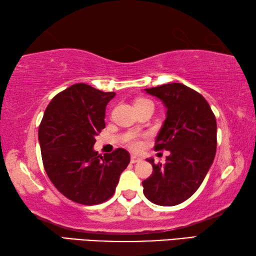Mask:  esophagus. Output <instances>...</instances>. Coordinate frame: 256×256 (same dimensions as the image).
Wrapping results in <instances>:
<instances>
[{
  "label": "esophagus",
  "instance_id": "34e87169",
  "mask_svg": "<svg viewBox=\"0 0 256 256\" xmlns=\"http://www.w3.org/2000/svg\"><path fill=\"white\" fill-rule=\"evenodd\" d=\"M142 160V158H140V156H136V155H132V158H130V162L132 163V164H135V163H138V162H140Z\"/></svg>",
  "mask_w": 256,
  "mask_h": 256
}]
</instances>
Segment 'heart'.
Listing matches in <instances>:
<instances>
[{
    "label": "heart",
    "mask_w": 256,
    "mask_h": 256,
    "mask_svg": "<svg viewBox=\"0 0 256 256\" xmlns=\"http://www.w3.org/2000/svg\"><path fill=\"white\" fill-rule=\"evenodd\" d=\"M137 102H150V101L145 100V98H140V100H138ZM126 142H127V145L132 150H137L138 147L140 146V140H138L136 135H129L127 137V140H126Z\"/></svg>",
    "instance_id": "1"
}]
</instances>
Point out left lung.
I'll return each mask as SVG.
<instances>
[{
    "label": "left lung",
    "mask_w": 256,
    "mask_h": 256,
    "mask_svg": "<svg viewBox=\"0 0 256 256\" xmlns=\"http://www.w3.org/2000/svg\"><path fill=\"white\" fill-rule=\"evenodd\" d=\"M166 108V119L155 140V150H168L166 163L155 164L142 181L144 194L158 206H176L199 189L214 162L217 124L212 108L194 90L181 83L145 88Z\"/></svg>",
    "instance_id": "left-lung-1"
}]
</instances>
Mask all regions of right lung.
I'll list each match as a JSON object with an SVG mask.
<instances>
[{
    "label": "right lung",
    "mask_w": 256,
    "mask_h": 256,
    "mask_svg": "<svg viewBox=\"0 0 256 256\" xmlns=\"http://www.w3.org/2000/svg\"><path fill=\"white\" fill-rule=\"evenodd\" d=\"M114 96L74 84L52 98L40 122L44 171L56 189L74 202L92 206L110 199L130 162L124 148L103 156L93 150L96 136L106 127V106Z\"/></svg>",
    "instance_id": "right-lung-1"
}]
</instances>
